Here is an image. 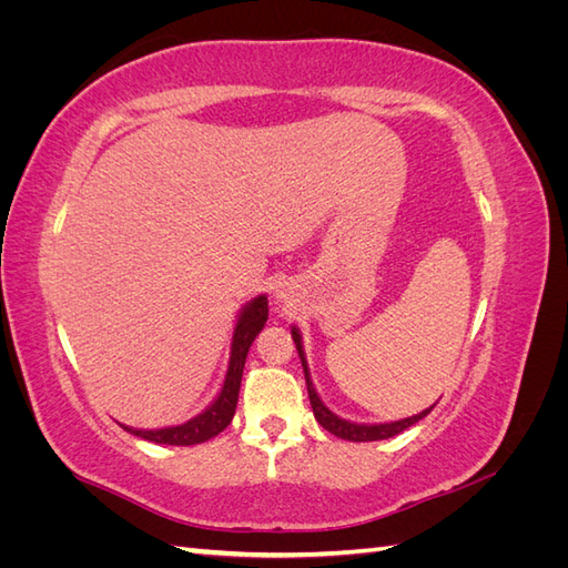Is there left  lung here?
<instances>
[{"label": "left lung", "mask_w": 568, "mask_h": 568, "mask_svg": "<svg viewBox=\"0 0 568 568\" xmlns=\"http://www.w3.org/2000/svg\"><path fill=\"white\" fill-rule=\"evenodd\" d=\"M291 336H294V343H296V351H298V357L303 363V372H305V384H307V395H311V405H313V415L315 419L326 428V432L343 438V440H353V443H365V440H384V438H393L398 436L400 432H405V428H409L412 424H417L419 419H424L428 412L434 409V405L419 412V415L415 417H407V419H400V422H390V424H351L346 419H338L334 412L329 407H324V403L320 400V395L311 382V372H307V363H305V353H303V343H301V334L294 326L291 329Z\"/></svg>", "instance_id": "obj_1"}]
</instances>
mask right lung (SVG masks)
Returning a JSON list of instances; mask_svg holds the SVG:
<instances>
[{"label": "right lung", "instance_id": "add662e5", "mask_svg": "<svg viewBox=\"0 0 568 568\" xmlns=\"http://www.w3.org/2000/svg\"><path fill=\"white\" fill-rule=\"evenodd\" d=\"M265 322H267V298L257 296L244 307V313L239 315L236 329L232 336V355H230L225 384H222V390L215 398V403L205 409L203 415L189 419L186 424H180V426L156 428V432H142V428H130L123 424L120 426H123L125 432L140 436L144 440L163 443V445H196V443H205V440L215 438L220 432H225L234 417V409H236L239 388H242V374H244L248 348H251L253 338L257 336V332L265 326Z\"/></svg>", "mask_w": 568, "mask_h": 568}]
</instances>
